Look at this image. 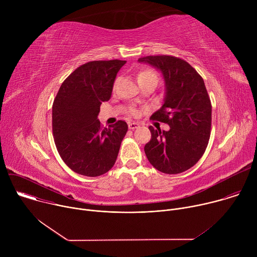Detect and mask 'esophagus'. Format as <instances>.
I'll return each mask as SVG.
<instances>
[{
  "label": "esophagus",
  "instance_id": "34e87169",
  "mask_svg": "<svg viewBox=\"0 0 257 257\" xmlns=\"http://www.w3.org/2000/svg\"><path fill=\"white\" fill-rule=\"evenodd\" d=\"M138 126H139V125H138L137 123H135V122H132V123H129V124H128V127H129V129H131V130L136 129Z\"/></svg>",
  "mask_w": 257,
  "mask_h": 257
}]
</instances>
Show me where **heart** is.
Instances as JSON below:
<instances>
[{
  "label": "heart",
  "instance_id": "1",
  "mask_svg": "<svg viewBox=\"0 0 257 257\" xmlns=\"http://www.w3.org/2000/svg\"><path fill=\"white\" fill-rule=\"evenodd\" d=\"M159 79H160V77H159L158 72L155 71L152 68L142 69L137 74V80H138L139 84H144V83H148V82H155L156 84H158ZM129 114L131 116L136 117L138 115V111L136 108H130Z\"/></svg>",
  "mask_w": 257,
  "mask_h": 257
}]
</instances>
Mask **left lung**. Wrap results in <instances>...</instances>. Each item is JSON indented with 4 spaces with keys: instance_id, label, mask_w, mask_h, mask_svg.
Returning a JSON list of instances; mask_svg holds the SVG:
<instances>
[{
    "instance_id": "obj_1",
    "label": "left lung",
    "mask_w": 257,
    "mask_h": 257,
    "mask_svg": "<svg viewBox=\"0 0 257 257\" xmlns=\"http://www.w3.org/2000/svg\"><path fill=\"white\" fill-rule=\"evenodd\" d=\"M138 61L163 73L165 102L151 120L170 126L169 131L149 127L152 138L144 146L146 158L162 173L185 172L203 156L210 137L211 102L204 81L189 63L174 56H148Z\"/></svg>"
}]
</instances>
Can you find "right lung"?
I'll return each mask as SVG.
<instances>
[{"instance_id": "1", "label": "right lung", "mask_w": 257, "mask_h": 257, "mask_svg": "<svg viewBox=\"0 0 257 257\" xmlns=\"http://www.w3.org/2000/svg\"><path fill=\"white\" fill-rule=\"evenodd\" d=\"M121 60L91 61L64 80L53 103V136L64 163L77 174L97 177L117 160L128 125L119 120L102 128L100 104L111 97Z\"/></svg>"}]
</instances>
